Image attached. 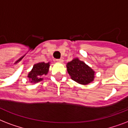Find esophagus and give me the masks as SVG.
I'll use <instances>...</instances> for the list:
<instances>
[{
	"label": "esophagus",
	"mask_w": 128,
	"mask_h": 128,
	"mask_svg": "<svg viewBox=\"0 0 128 128\" xmlns=\"http://www.w3.org/2000/svg\"><path fill=\"white\" fill-rule=\"evenodd\" d=\"M56 61H57V62H59V63H63V59H56Z\"/></svg>",
	"instance_id": "obj_1"
}]
</instances>
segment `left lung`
Returning <instances> with one entry per match:
<instances>
[{"mask_svg": "<svg viewBox=\"0 0 128 128\" xmlns=\"http://www.w3.org/2000/svg\"><path fill=\"white\" fill-rule=\"evenodd\" d=\"M67 68L71 79L79 84L87 85L94 80V70L78 59H74L69 62Z\"/></svg>", "mask_w": 128, "mask_h": 128, "instance_id": "left-lung-1", "label": "left lung"}]
</instances>
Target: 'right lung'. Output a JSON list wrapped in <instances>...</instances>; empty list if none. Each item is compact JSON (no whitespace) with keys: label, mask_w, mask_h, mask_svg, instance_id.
Returning a JSON list of instances; mask_svg holds the SVG:
<instances>
[{"label":"right lung","mask_w":128,"mask_h":128,"mask_svg":"<svg viewBox=\"0 0 128 128\" xmlns=\"http://www.w3.org/2000/svg\"><path fill=\"white\" fill-rule=\"evenodd\" d=\"M49 63H38L33 66V68L30 73H28V78L31 83H36L42 80V77L46 75L48 73Z\"/></svg>","instance_id":"add662e5"}]
</instances>
